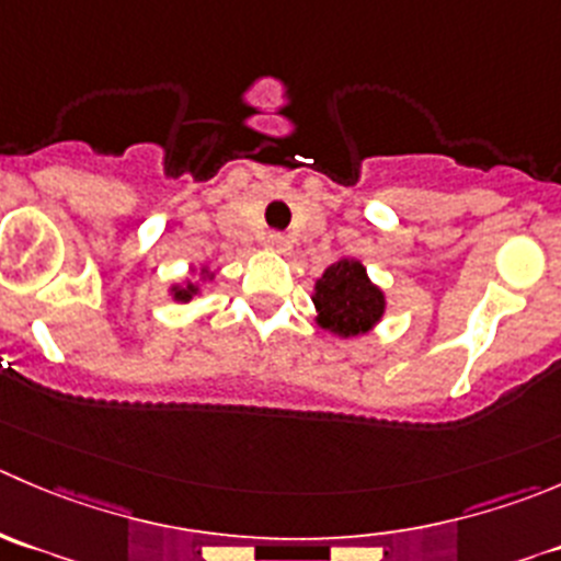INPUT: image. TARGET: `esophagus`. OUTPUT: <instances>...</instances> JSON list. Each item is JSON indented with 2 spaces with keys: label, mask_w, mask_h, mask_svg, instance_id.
<instances>
[{
  "label": "esophagus",
  "mask_w": 561,
  "mask_h": 561,
  "mask_svg": "<svg viewBox=\"0 0 561 561\" xmlns=\"http://www.w3.org/2000/svg\"><path fill=\"white\" fill-rule=\"evenodd\" d=\"M263 247L268 249V252H285L287 238L282 236V232H268V236L263 238Z\"/></svg>",
  "instance_id": "1"
}]
</instances>
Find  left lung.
I'll list each match as a JSON object with an SVG mask.
<instances>
[{
    "label": "left lung",
    "mask_w": 561,
    "mask_h": 561,
    "mask_svg": "<svg viewBox=\"0 0 561 561\" xmlns=\"http://www.w3.org/2000/svg\"><path fill=\"white\" fill-rule=\"evenodd\" d=\"M314 309L318 325L336 336L367 334L386 312V296L373 285L358 260L342 257L314 282Z\"/></svg>",
    "instance_id": "1"
}]
</instances>
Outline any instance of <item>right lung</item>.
<instances>
[{"label":"right lung","mask_w":561,"mask_h":561,"mask_svg":"<svg viewBox=\"0 0 561 561\" xmlns=\"http://www.w3.org/2000/svg\"><path fill=\"white\" fill-rule=\"evenodd\" d=\"M203 279H214V274H210L208 268H203ZM170 293H172V298H175V301L186 304V301H192L194 296H197L199 285H197V282L186 279V282H183V285H172Z\"/></svg>","instance_id":"right-lung-1"}]
</instances>
